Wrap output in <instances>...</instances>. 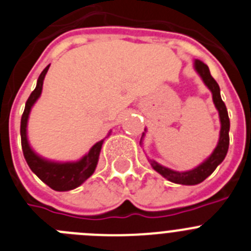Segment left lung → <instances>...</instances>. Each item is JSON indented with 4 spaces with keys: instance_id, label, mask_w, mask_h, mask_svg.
<instances>
[{
    "instance_id": "left-lung-1",
    "label": "left lung",
    "mask_w": 251,
    "mask_h": 251,
    "mask_svg": "<svg viewBox=\"0 0 251 251\" xmlns=\"http://www.w3.org/2000/svg\"><path fill=\"white\" fill-rule=\"evenodd\" d=\"M194 68L198 72V75H201L205 86L210 89L211 94H213V102H214L215 107H217L218 112H219L220 123H222V128H220V137L219 142H218L217 148L211 153L210 157L201 163V165H198L197 168L188 172H176L172 171L169 168L163 167L159 163L155 160L149 159V163L153 167L155 172L168 179L169 181H173L176 184H183V185H195V184L201 183L205 180L213 172L217 169L218 165L224 160L225 155L227 153V148H229V129H230V121H229V116H227V110L225 107V103L223 102L222 97H220V88L219 84L217 83V80L211 77L209 67L204 62L195 59L194 61ZM144 135V133H143ZM142 142V139H141Z\"/></svg>"
}]
</instances>
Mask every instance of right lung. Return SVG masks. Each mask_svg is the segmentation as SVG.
Segmentation results:
<instances>
[{
	"label": "right lung",
	"mask_w": 251,
	"mask_h": 251,
	"mask_svg": "<svg viewBox=\"0 0 251 251\" xmlns=\"http://www.w3.org/2000/svg\"><path fill=\"white\" fill-rule=\"evenodd\" d=\"M48 68H50V66H47L42 71V73L37 79L36 88L26 102V107H25L24 114L21 118V144H22L25 159H26L28 167L31 168V171L53 190L67 192V190H72L79 187L80 184L86 181L94 173L96 167H97L98 158H100V149H102L103 141H100L94 144L91 151H88V154H86L78 162H50V160L41 158L40 155H37L32 151L28 139H27V121H28L32 105L40 98L41 92H42L43 79H45Z\"/></svg>",
	"instance_id": "obj_1"
}]
</instances>
